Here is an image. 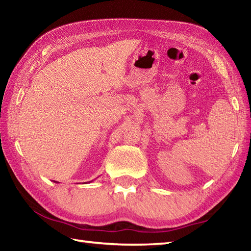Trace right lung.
<instances>
[{"instance_id": "obj_1", "label": "right lung", "mask_w": 251, "mask_h": 251, "mask_svg": "<svg viewBox=\"0 0 251 251\" xmlns=\"http://www.w3.org/2000/svg\"><path fill=\"white\" fill-rule=\"evenodd\" d=\"M55 183H57V182H55Z\"/></svg>"}]
</instances>
